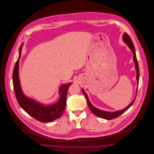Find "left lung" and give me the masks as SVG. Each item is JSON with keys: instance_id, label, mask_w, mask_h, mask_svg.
Segmentation results:
<instances>
[{"instance_id": "obj_1", "label": "left lung", "mask_w": 154, "mask_h": 154, "mask_svg": "<svg viewBox=\"0 0 154 154\" xmlns=\"http://www.w3.org/2000/svg\"><path fill=\"white\" fill-rule=\"evenodd\" d=\"M123 40H124L125 42L128 44V45L129 46V47L130 48V49L131 50V51H132L133 55H134L133 60H134V62L135 63V67H136V71H137L136 79H137V83L139 84V67L138 62H137L136 55V52H135L134 45H133V43L132 42L131 38H130V37L129 36V35L126 33H124ZM82 91L84 95L85 96L87 102L88 106H89L90 110H91V111L96 116H97L99 117L103 118H104V119H108V120L112 119H114V118H116L120 116L122 114H123L126 110H128L132 106V104H133V103L136 99V95H136V97L134 99V100L129 104V106L128 107H126L124 109L120 110V111H116V112H107V111H104L97 109L94 106H92V104L90 103L89 100L88 95H87V94L84 92V91L83 89L82 90ZM136 94H137V93H136Z\"/></svg>"}]
</instances>
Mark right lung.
Instances as JSON below:
<instances>
[{
  "mask_svg": "<svg viewBox=\"0 0 154 154\" xmlns=\"http://www.w3.org/2000/svg\"><path fill=\"white\" fill-rule=\"evenodd\" d=\"M22 44L20 48L19 57L15 63L13 73V87L17 100L22 109L31 117L42 122H52L62 116L66 107L67 92L71 83L60 87V98L57 102L52 105L45 106L25 96L22 92L18 76L19 59L21 55Z\"/></svg>",
  "mask_w": 154,
  "mask_h": 154,
  "instance_id": "add662e5",
  "label": "right lung"
}]
</instances>
